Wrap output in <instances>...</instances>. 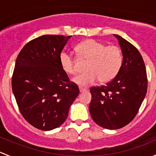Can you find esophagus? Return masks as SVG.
<instances>
[{
	"label": "esophagus",
	"mask_w": 156,
	"mask_h": 156,
	"mask_svg": "<svg viewBox=\"0 0 156 156\" xmlns=\"http://www.w3.org/2000/svg\"><path fill=\"white\" fill-rule=\"evenodd\" d=\"M79 90H80V92L81 93L85 92V91L87 90V89H86V88H84V87H79Z\"/></svg>",
	"instance_id": "1"
}]
</instances>
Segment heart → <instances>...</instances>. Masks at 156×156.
I'll use <instances>...</instances> for the list:
<instances>
[{
  "instance_id": "b5f03b06",
  "label": "heart",
  "mask_w": 156,
  "mask_h": 156,
  "mask_svg": "<svg viewBox=\"0 0 156 156\" xmlns=\"http://www.w3.org/2000/svg\"><path fill=\"white\" fill-rule=\"evenodd\" d=\"M78 58L87 61L85 72L76 75L73 81L80 86H89L99 80L106 84L114 79L120 71L123 62L121 49L117 46H106L94 39H88L75 47ZM76 59L72 53L63 51L59 55L61 68L69 75L77 72Z\"/></svg>"
}]
</instances>
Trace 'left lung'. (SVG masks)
Masks as SVG:
<instances>
[{"label":"left lung","mask_w":156,"mask_h":156,"mask_svg":"<svg viewBox=\"0 0 156 156\" xmlns=\"http://www.w3.org/2000/svg\"><path fill=\"white\" fill-rule=\"evenodd\" d=\"M114 36L123 55L120 71L106 86L90 89L91 117L97 125L109 130L122 128L134 119L148 86L145 63L139 50L121 36Z\"/></svg>","instance_id":"obj_1"}]
</instances>
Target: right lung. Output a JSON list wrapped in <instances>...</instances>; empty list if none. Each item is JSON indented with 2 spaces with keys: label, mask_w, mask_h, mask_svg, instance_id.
<instances>
[{
  "label": "right lung",
  "mask_w": 156,
  "mask_h": 156,
  "mask_svg": "<svg viewBox=\"0 0 156 156\" xmlns=\"http://www.w3.org/2000/svg\"><path fill=\"white\" fill-rule=\"evenodd\" d=\"M72 35L45 34L28 42L16 58L12 89L22 115L42 130L60 126L79 94L61 68L59 55Z\"/></svg>",
  "instance_id": "obj_1"
}]
</instances>
